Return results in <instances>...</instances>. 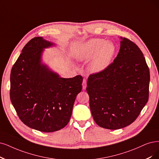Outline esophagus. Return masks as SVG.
<instances>
[{
  "mask_svg": "<svg viewBox=\"0 0 159 159\" xmlns=\"http://www.w3.org/2000/svg\"><path fill=\"white\" fill-rule=\"evenodd\" d=\"M86 89V80L84 79L83 81V89L85 90Z\"/></svg>",
  "mask_w": 159,
  "mask_h": 159,
  "instance_id": "obj_1",
  "label": "esophagus"
}]
</instances>
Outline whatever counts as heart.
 <instances>
[{
  "instance_id": "heart-1",
  "label": "heart",
  "mask_w": 159,
  "mask_h": 159,
  "mask_svg": "<svg viewBox=\"0 0 159 159\" xmlns=\"http://www.w3.org/2000/svg\"><path fill=\"white\" fill-rule=\"evenodd\" d=\"M115 52V46L112 43H107L101 39H95L88 42L79 52L78 57L80 60H90L96 56L90 64L93 72L99 73L106 69L111 63Z\"/></svg>"
}]
</instances>
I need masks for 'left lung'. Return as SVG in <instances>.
Listing matches in <instances>:
<instances>
[{
    "mask_svg": "<svg viewBox=\"0 0 159 159\" xmlns=\"http://www.w3.org/2000/svg\"><path fill=\"white\" fill-rule=\"evenodd\" d=\"M120 39L113 62L91 74L87 81L93 119L98 126L110 130L132 124L149 99L150 73L143 53L130 40Z\"/></svg>",
    "mask_w": 159,
    "mask_h": 159,
    "instance_id": "8db88e82",
    "label": "left lung"
}]
</instances>
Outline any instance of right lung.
Returning a JSON list of instances; mask_svg holds the SVG:
<instances>
[{
	"label": "right lung",
	"mask_w": 159,
	"mask_h": 159,
	"mask_svg": "<svg viewBox=\"0 0 159 159\" xmlns=\"http://www.w3.org/2000/svg\"><path fill=\"white\" fill-rule=\"evenodd\" d=\"M54 45L40 37L25 44L10 74V96L20 119L43 132L60 130L71 116L83 77L61 78L41 63L44 48Z\"/></svg>",
	"instance_id": "right-lung-1"
}]
</instances>
